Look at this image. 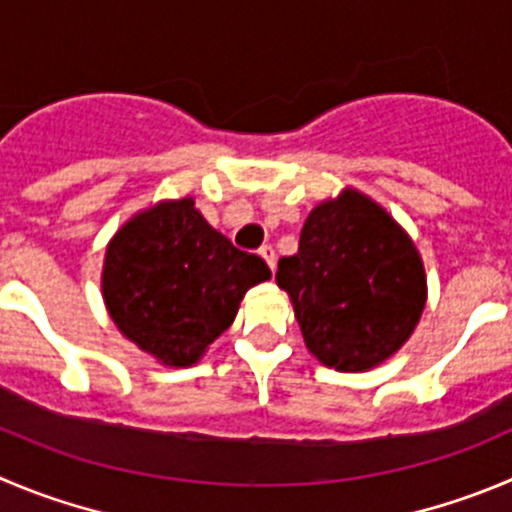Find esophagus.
<instances>
[{"label": "esophagus", "mask_w": 512, "mask_h": 512, "mask_svg": "<svg viewBox=\"0 0 512 512\" xmlns=\"http://www.w3.org/2000/svg\"><path fill=\"white\" fill-rule=\"evenodd\" d=\"M260 257L267 262V267H270V270H275V265H278V255H275L272 245H262L260 247Z\"/></svg>", "instance_id": "obj_1"}]
</instances>
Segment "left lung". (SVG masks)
Segmentation results:
<instances>
[{
    "mask_svg": "<svg viewBox=\"0 0 512 512\" xmlns=\"http://www.w3.org/2000/svg\"><path fill=\"white\" fill-rule=\"evenodd\" d=\"M275 280L308 351L343 374L394 356L427 305V272L407 229L351 186L310 209L298 252L280 257Z\"/></svg>",
    "mask_w": 512,
    "mask_h": 512,
    "instance_id": "8db88e82",
    "label": "left lung"
}]
</instances>
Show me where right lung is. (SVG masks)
Segmentation results:
<instances>
[{"label":"right lung","instance_id":"right-lung-1","mask_svg":"<svg viewBox=\"0 0 512 512\" xmlns=\"http://www.w3.org/2000/svg\"><path fill=\"white\" fill-rule=\"evenodd\" d=\"M270 280L265 260L212 227L194 199L133 214L105 247L100 290L118 331L161 366L197 364L232 326L247 290Z\"/></svg>","mask_w":512,"mask_h":512}]
</instances>
